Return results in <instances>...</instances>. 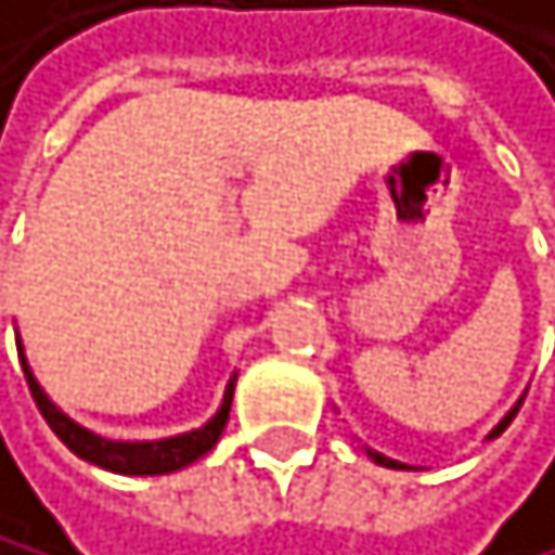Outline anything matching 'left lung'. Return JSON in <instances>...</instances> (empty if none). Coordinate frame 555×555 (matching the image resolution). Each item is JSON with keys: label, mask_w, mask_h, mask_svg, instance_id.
I'll use <instances>...</instances> for the list:
<instances>
[{"label": "left lung", "mask_w": 555, "mask_h": 555, "mask_svg": "<svg viewBox=\"0 0 555 555\" xmlns=\"http://www.w3.org/2000/svg\"><path fill=\"white\" fill-rule=\"evenodd\" d=\"M522 399H526V396H522ZM522 399H518V402H515V405L508 409V413H505V420L498 423V426L491 429V434H488V440H494V437H502V434H505V426H508V423L515 420V413H518V405H522ZM369 457H372L375 464H382V467H396V470H402V467H405V464H399V461H392V457H385V453H378V450H369Z\"/></svg>", "instance_id": "left-lung-1"}]
</instances>
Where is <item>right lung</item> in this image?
Instances as JSON below:
<instances>
[{
	"label": "right lung",
	"mask_w": 555,
	"mask_h": 555,
	"mask_svg": "<svg viewBox=\"0 0 555 555\" xmlns=\"http://www.w3.org/2000/svg\"><path fill=\"white\" fill-rule=\"evenodd\" d=\"M16 348H20V361H23V375L29 382V392H33V402L43 413V420L50 423L53 434L61 437V443H67V450H74L77 457L88 461V464H98L105 470H115V474H170V470H180L186 464H194L197 457L218 443L221 429L228 423V413H231V396H235V378L231 375L228 389H224V399L218 405V413L210 416L204 426L191 429V434H177V437H166V440H139V443H129V440H105L91 434V429L77 426L70 416H64L57 405L47 399V392L40 389V382L33 378L29 364H26V354H23V340L16 337Z\"/></svg>",
	"instance_id": "add662e5"
}]
</instances>
